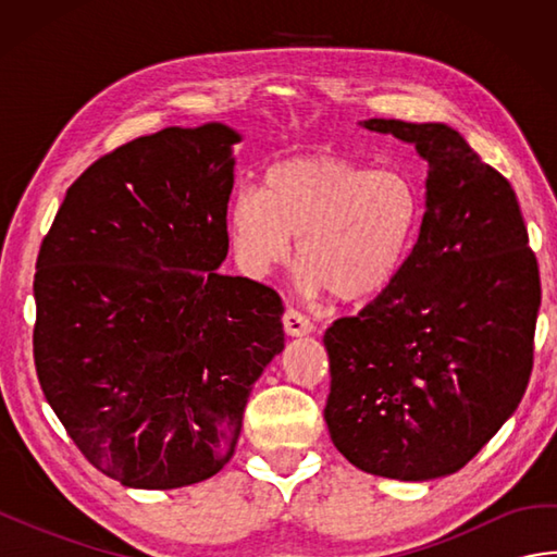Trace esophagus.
<instances>
[{
	"label": "esophagus",
	"instance_id": "34e87169",
	"mask_svg": "<svg viewBox=\"0 0 557 557\" xmlns=\"http://www.w3.org/2000/svg\"><path fill=\"white\" fill-rule=\"evenodd\" d=\"M282 323H285V333L292 337H304V335L313 333L311 318L301 313L299 309H287L285 318H282Z\"/></svg>",
	"mask_w": 557,
	"mask_h": 557
}]
</instances>
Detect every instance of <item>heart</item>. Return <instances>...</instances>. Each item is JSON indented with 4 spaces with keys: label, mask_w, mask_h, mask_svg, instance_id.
<instances>
[{
    "label": "heart",
    "mask_w": 557,
    "mask_h": 557,
    "mask_svg": "<svg viewBox=\"0 0 557 557\" xmlns=\"http://www.w3.org/2000/svg\"><path fill=\"white\" fill-rule=\"evenodd\" d=\"M421 224V188L407 172L330 152L275 162L260 191L239 188L227 206L230 242L248 277L287 263L297 236L306 282L339 301H369L393 287Z\"/></svg>",
    "instance_id": "1"
}]
</instances>
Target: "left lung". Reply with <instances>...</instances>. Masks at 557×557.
<instances>
[{"instance_id": "obj_1", "label": "left lung", "mask_w": 557, "mask_h": 557, "mask_svg": "<svg viewBox=\"0 0 557 557\" xmlns=\"http://www.w3.org/2000/svg\"><path fill=\"white\" fill-rule=\"evenodd\" d=\"M429 162L417 246L393 287L327 327L325 423L366 474H455L534 369L541 277L510 182L447 124L366 120Z\"/></svg>"}]
</instances>
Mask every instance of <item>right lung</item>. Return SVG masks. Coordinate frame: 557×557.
Wrapping results in <instances>:
<instances>
[{"label": "right lung", "instance_id": "1", "mask_svg": "<svg viewBox=\"0 0 557 557\" xmlns=\"http://www.w3.org/2000/svg\"><path fill=\"white\" fill-rule=\"evenodd\" d=\"M239 140L212 122L120 146L69 186L40 246V387L83 457L128 488L218 474L285 347L280 294L218 272Z\"/></svg>", "mask_w": 557, "mask_h": 557}]
</instances>
